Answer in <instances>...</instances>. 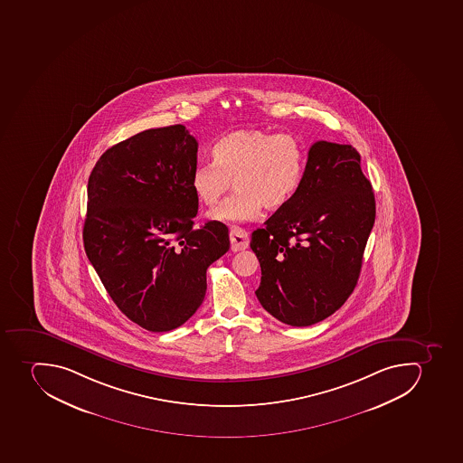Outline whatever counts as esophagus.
<instances>
[{
	"label": "esophagus",
	"mask_w": 463,
	"mask_h": 463,
	"mask_svg": "<svg viewBox=\"0 0 463 463\" xmlns=\"http://www.w3.org/2000/svg\"><path fill=\"white\" fill-rule=\"evenodd\" d=\"M230 241H232V250L239 252V250H245L249 246V236L245 230L234 229L230 230Z\"/></svg>",
	"instance_id": "obj_1"
}]
</instances>
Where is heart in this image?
<instances>
[{"label": "heart", "mask_w": 463, "mask_h": 463, "mask_svg": "<svg viewBox=\"0 0 463 463\" xmlns=\"http://www.w3.org/2000/svg\"><path fill=\"white\" fill-rule=\"evenodd\" d=\"M211 154L214 163L199 164L192 173L191 186L199 203L213 208L233 183L236 194L210 213L220 222H253L262 206L276 211L288 205L305 168L299 140L260 128L224 135Z\"/></svg>", "instance_id": "1"}]
</instances>
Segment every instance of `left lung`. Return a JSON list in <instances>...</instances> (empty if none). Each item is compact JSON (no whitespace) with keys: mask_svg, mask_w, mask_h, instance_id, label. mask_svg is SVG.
<instances>
[{"mask_svg":"<svg viewBox=\"0 0 463 463\" xmlns=\"http://www.w3.org/2000/svg\"><path fill=\"white\" fill-rule=\"evenodd\" d=\"M375 222L373 186L352 145L318 140L298 191L252 233L260 265L258 300L281 323L307 326L354 292Z\"/></svg>","mask_w":463,"mask_h":463,"instance_id":"8db88e82","label":"left lung"}]
</instances>
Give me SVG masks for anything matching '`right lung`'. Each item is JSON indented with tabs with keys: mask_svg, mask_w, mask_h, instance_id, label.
<instances>
[{
	"mask_svg": "<svg viewBox=\"0 0 463 463\" xmlns=\"http://www.w3.org/2000/svg\"><path fill=\"white\" fill-rule=\"evenodd\" d=\"M196 152L184 126L149 128L107 149L88 180L86 255L117 307L154 333L191 318L230 248L226 224L194 229Z\"/></svg>",
	"mask_w": 463,
	"mask_h": 463,
	"instance_id": "obj_1",
	"label": "right lung"
}]
</instances>
